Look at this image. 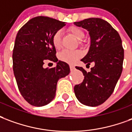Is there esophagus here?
I'll return each instance as SVG.
<instances>
[{
  "instance_id": "obj_1",
  "label": "esophagus",
  "mask_w": 132,
  "mask_h": 132,
  "mask_svg": "<svg viewBox=\"0 0 132 132\" xmlns=\"http://www.w3.org/2000/svg\"><path fill=\"white\" fill-rule=\"evenodd\" d=\"M75 66H73V65H70V69H71V71H73V70H75Z\"/></svg>"
}]
</instances>
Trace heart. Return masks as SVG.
Here are the masks:
<instances>
[{
  "label": "heart",
  "mask_w": 132,
  "mask_h": 132,
  "mask_svg": "<svg viewBox=\"0 0 132 132\" xmlns=\"http://www.w3.org/2000/svg\"><path fill=\"white\" fill-rule=\"evenodd\" d=\"M69 31L72 35H73L76 38L79 40H82L85 38V33L84 31L79 27L77 26H72L69 28ZM52 41H53L54 46L56 49H59L61 47V32L57 31L54 34L53 38H52ZM82 56V52L79 50L76 51H69V50H63L59 54V58L62 61L66 62L69 63H75L78 59H80Z\"/></svg>",
  "instance_id": "b5f03b06"
}]
</instances>
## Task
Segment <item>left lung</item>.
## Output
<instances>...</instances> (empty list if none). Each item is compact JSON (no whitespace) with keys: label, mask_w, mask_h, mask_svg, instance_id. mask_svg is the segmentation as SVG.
<instances>
[{"label":"left lung","mask_w":132,"mask_h":132,"mask_svg":"<svg viewBox=\"0 0 132 132\" xmlns=\"http://www.w3.org/2000/svg\"><path fill=\"white\" fill-rule=\"evenodd\" d=\"M74 24L89 31L91 45L88 53L81 61L87 65H95L87 72L82 67L83 81L74 87L76 98L84 105L97 106L108 99L122 71L124 49L118 31L100 18H89Z\"/></svg>","instance_id":"left-lung-1"}]
</instances>
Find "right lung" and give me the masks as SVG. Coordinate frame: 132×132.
Here are the masks:
<instances>
[{"instance_id": "1", "label": "right lung", "mask_w": 132, "mask_h": 132, "mask_svg": "<svg viewBox=\"0 0 132 132\" xmlns=\"http://www.w3.org/2000/svg\"><path fill=\"white\" fill-rule=\"evenodd\" d=\"M65 22L47 16L30 19L16 34L12 53L13 71L21 96L31 105L43 106L56 95V84L68 76V63L58 61L54 46V34ZM56 62L57 66L44 69V61Z\"/></svg>"}]
</instances>
